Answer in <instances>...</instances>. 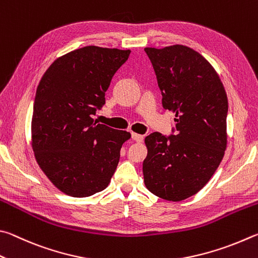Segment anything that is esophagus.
Wrapping results in <instances>:
<instances>
[{
  "instance_id": "34e87169",
  "label": "esophagus",
  "mask_w": 258,
  "mask_h": 258,
  "mask_svg": "<svg viewBox=\"0 0 258 258\" xmlns=\"http://www.w3.org/2000/svg\"><path fill=\"white\" fill-rule=\"evenodd\" d=\"M132 138L134 139V141H136L137 143H142L144 141V136H142V135H139V134H136V133L132 134Z\"/></svg>"
}]
</instances>
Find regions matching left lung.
Wrapping results in <instances>:
<instances>
[{"instance_id":"left-lung-1","label":"left lung","mask_w":258,"mask_h":258,"mask_svg":"<svg viewBox=\"0 0 258 258\" xmlns=\"http://www.w3.org/2000/svg\"><path fill=\"white\" fill-rule=\"evenodd\" d=\"M165 110L175 113V134L145 138L144 182L157 197L180 202L210 181L228 144V97L218 72L184 45L145 47Z\"/></svg>"}]
</instances>
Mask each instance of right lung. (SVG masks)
Wrapping results in <instances>:
<instances>
[{
	"label": "right lung",
	"instance_id": "obj_1",
	"mask_svg": "<svg viewBox=\"0 0 258 258\" xmlns=\"http://www.w3.org/2000/svg\"><path fill=\"white\" fill-rule=\"evenodd\" d=\"M130 49L85 46L57 57L37 86L31 147L39 168L58 190L88 197L105 189L130 133L94 121L112 77Z\"/></svg>",
	"mask_w": 258,
	"mask_h": 258
}]
</instances>
